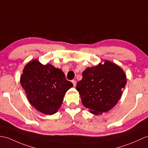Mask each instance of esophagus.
I'll list each match as a JSON object with an SVG mask.
<instances>
[{
	"instance_id": "obj_1",
	"label": "esophagus",
	"mask_w": 148,
	"mask_h": 148,
	"mask_svg": "<svg viewBox=\"0 0 148 148\" xmlns=\"http://www.w3.org/2000/svg\"><path fill=\"white\" fill-rule=\"evenodd\" d=\"M72 82H73L74 86H75L76 85V81H75V80H73V81H72Z\"/></svg>"
}]
</instances>
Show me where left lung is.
<instances>
[{
	"label": "left lung",
	"instance_id": "8db88e82",
	"mask_svg": "<svg viewBox=\"0 0 148 148\" xmlns=\"http://www.w3.org/2000/svg\"><path fill=\"white\" fill-rule=\"evenodd\" d=\"M126 75L122 69L106 60L104 64L87 68L76 90L86 108L95 115L106 112L121 98L126 84Z\"/></svg>",
	"mask_w": 148,
	"mask_h": 148
}]
</instances>
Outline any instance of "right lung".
Listing matches in <instances>:
<instances>
[{"instance_id":"1","label":"right lung","mask_w":148,"mask_h":148,"mask_svg":"<svg viewBox=\"0 0 148 148\" xmlns=\"http://www.w3.org/2000/svg\"><path fill=\"white\" fill-rule=\"evenodd\" d=\"M20 82L30 103L46 115L57 112L66 92L73 86L59 69L36 60L25 66Z\"/></svg>"}]
</instances>
